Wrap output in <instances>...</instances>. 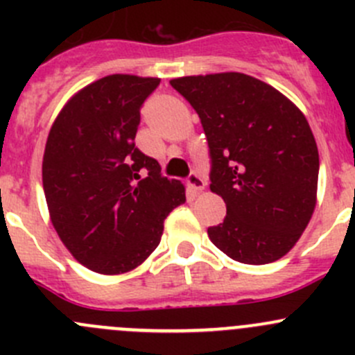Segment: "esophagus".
<instances>
[{"mask_svg":"<svg viewBox=\"0 0 355 355\" xmlns=\"http://www.w3.org/2000/svg\"><path fill=\"white\" fill-rule=\"evenodd\" d=\"M187 184H189V187H191L192 191H196V192H202L204 187H206V180H204V178H200L198 173L189 175Z\"/></svg>","mask_w":355,"mask_h":355,"instance_id":"obj_1","label":"esophagus"}]
</instances>
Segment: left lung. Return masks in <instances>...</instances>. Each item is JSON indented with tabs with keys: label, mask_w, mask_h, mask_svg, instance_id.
<instances>
[{
	"label": "left lung",
	"mask_w": 355,
	"mask_h": 355,
	"mask_svg": "<svg viewBox=\"0 0 355 355\" xmlns=\"http://www.w3.org/2000/svg\"><path fill=\"white\" fill-rule=\"evenodd\" d=\"M198 111L211 155V192L223 223L211 242L244 264L278 261L316 207L320 155L304 113L266 82L239 71L170 80Z\"/></svg>",
	"instance_id": "left-lung-1"
}]
</instances>
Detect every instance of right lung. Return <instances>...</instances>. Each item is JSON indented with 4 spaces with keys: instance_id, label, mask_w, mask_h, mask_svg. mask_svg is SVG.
<instances>
[{
    "instance_id": "1",
    "label": "right lung",
    "mask_w": 355,
    "mask_h": 355,
    "mask_svg": "<svg viewBox=\"0 0 355 355\" xmlns=\"http://www.w3.org/2000/svg\"><path fill=\"white\" fill-rule=\"evenodd\" d=\"M157 85V77L99 78L68 99L46 141L51 223L71 256L96 273L141 266L159 245L164 218L185 202L184 184L161 177L159 163L134 142L139 110Z\"/></svg>"
}]
</instances>
